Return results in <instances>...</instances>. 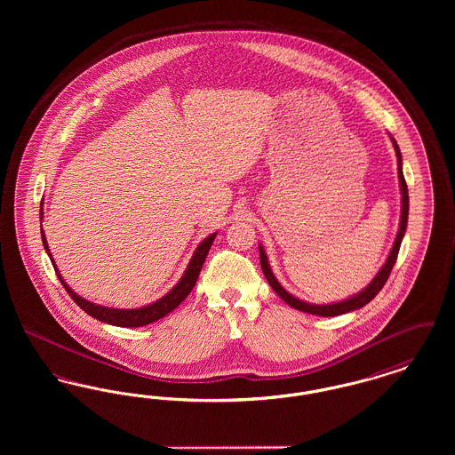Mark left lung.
I'll return each mask as SVG.
<instances>
[{"label": "left lung", "instance_id": "obj_1", "mask_svg": "<svg viewBox=\"0 0 455 455\" xmlns=\"http://www.w3.org/2000/svg\"><path fill=\"white\" fill-rule=\"evenodd\" d=\"M392 140V145H394V150H395V156H397V173H399V186H401V223H399V232L395 235L394 240V245L390 249L389 258L386 260V264L380 267V271L375 275V278L371 282L368 283L367 288H363L360 293L349 297L343 302L327 303V305H315V303H307L303 300L295 299L291 293H288L284 288H283L280 282L275 278L271 267H269V262H267V256L264 252V247L259 245V259L260 267H262V273L266 276L267 283L271 284V288L275 290V293L288 303L290 307L297 308V310H302L307 314H314V315H321V317H334V315H341V314H347L351 310H356V308H362L363 305H367L370 300L375 299V295L382 290V286L387 282L389 278L390 271L395 264L397 259V254H399V247H401V242L404 237V232H406V227H408V212H410V196H408V186H406V180H404V173H403V158H401V150L395 143L394 138Z\"/></svg>", "mask_w": 455, "mask_h": 455}]
</instances>
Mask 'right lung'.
<instances>
[{
	"mask_svg": "<svg viewBox=\"0 0 455 455\" xmlns=\"http://www.w3.org/2000/svg\"><path fill=\"white\" fill-rule=\"evenodd\" d=\"M43 204V203H41ZM43 206H41V220H43ZM41 235H43V243L45 252L49 254L51 262L54 266V271L58 275V280L61 282V284L65 286L66 291L69 293V297L75 300V303L84 308L87 312L88 315L95 317L97 321H102V323H108L110 325H117V327H141V325L152 324L155 321L165 317L167 314H171L175 307H179L180 302L191 293V290L195 288L196 282H197V276H199V271L203 267V262L206 259L208 252H210V247L213 243V240L217 237V234H212L210 237L204 238L197 249L193 254V258L189 260L182 278L179 280V283L173 286L172 290L162 297L160 300L150 303V305H145V307H140V308H112V307H104V305H95V303L88 302L85 299H82L80 295H76L69 286L68 283L63 280V276L60 275L54 259L51 256V251L47 247V242H45V235H44L43 225H41Z\"/></svg>",
	"mask_w": 455,
	"mask_h": 455,
	"instance_id": "1",
	"label": "right lung"
}]
</instances>
